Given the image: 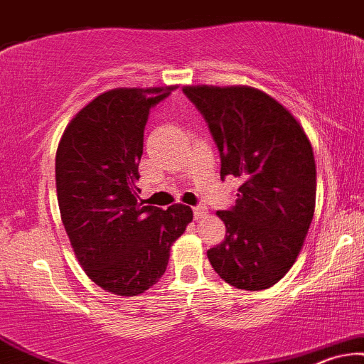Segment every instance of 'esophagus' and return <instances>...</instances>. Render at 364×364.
<instances>
[{
  "label": "esophagus",
  "instance_id": "obj_1",
  "mask_svg": "<svg viewBox=\"0 0 364 364\" xmlns=\"http://www.w3.org/2000/svg\"><path fill=\"white\" fill-rule=\"evenodd\" d=\"M206 211H208V208H206L205 205H196L195 208H193V215H195V220L203 218V216L206 215Z\"/></svg>",
  "mask_w": 364,
  "mask_h": 364
}]
</instances>
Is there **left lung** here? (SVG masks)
Instances as JSON below:
<instances>
[{
    "instance_id": "left-lung-1",
    "label": "left lung",
    "mask_w": 364,
    "mask_h": 364,
    "mask_svg": "<svg viewBox=\"0 0 364 364\" xmlns=\"http://www.w3.org/2000/svg\"><path fill=\"white\" fill-rule=\"evenodd\" d=\"M208 124L220 176L242 179L232 208L216 211L225 240L206 252L225 282L243 291L272 287L304 245L316 205V163L296 117L252 87L183 89Z\"/></svg>"
}]
</instances>
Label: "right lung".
I'll list each match as a JSON object with an SVG mask.
<instances>
[{"label":"right lung","instance_id":"1","mask_svg":"<svg viewBox=\"0 0 364 364\" xmlns=\"http://www.w3.org/2000/svg\"><path fill=\"white\" fill-rule=\"evenodd\" d=\"M168 89L104 92L72 119L55 158L58 208L85 274L104 291L132 297L163 277L169 248L193 220L190 206L137 201L149 110Z\"/></svg>","mask_w":364,"mask_h":364}]
</instances>
